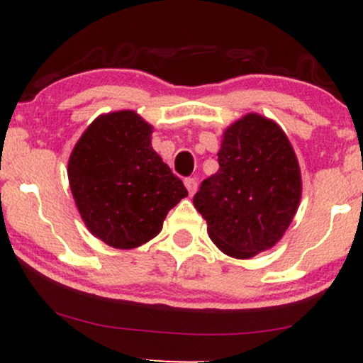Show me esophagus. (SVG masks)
Wrapping results in <instances>:
<instances>
[{
    "label": "esophagus",
    "instance_id": "esophagus-1",
    "mask_svg": "<svg viewBox=\"0 0 363 363\" xmlns=\"http://www.w3.org/2000/svg\"><path fill=\"white\" fill-rule=\"evenodd\" d=\"M185 186H186V190H188V193H190V195H195V191H196V188H198V183H196L195 178H186Z\"/></svg>",
    "mask_w": 363,
    "mask_h": 363
}]
</instances>
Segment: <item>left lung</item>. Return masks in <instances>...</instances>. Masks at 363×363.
Masks as SVG:
<instances>
[{
	"instance_id": "8db88e82",
	"label": "left lung",
	"mask_w": 363,
	"mask_h": 363,
	"mask_svg": "<svg viewBox=\"0 0 363 363\" xmlns=\"http://www.w3.org/2000/svg\"><path fill=\"white\" fill-rule=\"evenodd\" d=\"M218 163L193 196L213 242L240 259L269 250L289 228L302 190L286 133L269 118L247 113L225 132Z\"/></svg>"
}]
</instances>
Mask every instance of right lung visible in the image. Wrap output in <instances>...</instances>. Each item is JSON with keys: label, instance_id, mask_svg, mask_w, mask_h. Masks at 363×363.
<instances>
[{"label": "right lung", "instance_id": "add662e5", "mask_svg": "<svg viewBox=\"0 0 363 363\" xmlns=\"http://www.w3.org/2000/svg\"><path fill=\"white\" fill-rule=\"evenodd\" d=\"M152 125L132 111L94 121L69 158V185L89 231L132 250L162 230L167 213L188 195L150 143Z\"/></svg>", "mask_w": 363, "mask_h": 363}]
</instances>
